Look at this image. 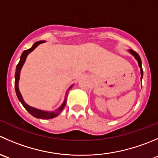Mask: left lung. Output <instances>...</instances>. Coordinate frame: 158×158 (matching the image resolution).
Masks as SVG:
<instances>
[{"mask_svg": "<svg viewBox=\"0 0 158 158\" xmlns=\"http://www.w3.org/2000/svg\"><path fill=\"white\" fill-rule=\"evenodd\" d=\"M129 52H131V53L132 54V55L135 56V58L136 59L137 61H138V66H139V67L141 68V80L142 79V77H143V69H142V66H141V58H140L139 55H138V53H137L136 52H135V51L133 50V49H129Z\"/></svg>", "mask_w": 158, "mask_h": 158, "instance_id": "8db88e82", "label": "left lung"}]
</instances>
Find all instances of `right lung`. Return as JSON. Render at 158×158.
<instances>
[{"label": "right lung", "mask_w": 158, "mask_h": 158, "mask_svg": "<svg viewBox=\"0 0 158 158\" xmlns=\"http://www.w3.org/2000/svg\"><path fill=\"white\" fill-rule=\"evenodd\" d=\"M45 41H38V42H36L33 46H32L31 48L27 49V50H24L22 53L21 56H20V62H19L18 64L17 65V67H16V73H15V91H16V94H17V96L18 98L19 101L22 103L23 107L25 108V109L30 113L31 115H33V117L35 118H40V119H50V118H53L56 117L58 116L59 114L61 113V111H63L64 107L66 106V98H65L64 100V102L63 103L61 106L58 109L56 110V111H42V110H40L37 109H35V108L31 107V106H28L23 99V97H22L21 94H20V91H19V87H18V82H19V79H20V72L21 70L22 66H23V63H24L25 60H26L27 56H28V54L30 52H31L38 45L40 44H43L44 43ZM73 85L69 87L70 89L72 88ZM68 89V90H69Z\"/></svg>", "instance_id": "obj_1"}]
</instances>
